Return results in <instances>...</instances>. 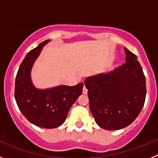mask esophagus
Masks as SVG:
<instances>
[{"instance_id": "esophagus-1", "label": "esophagus", "mask_w": 158, "mask_h": 158, "mask_svg": "<svg viewBox=\"0 0 158 158\" xmlns=\"http://www.w3.org/2000/svg\"><path fill=\"white\" fill-rule=\"evenodd\" d=\"M87 93H88V89H86L85 86L84 85V87H83V93H84V94H87Z\"/></svg>"}]
</instances>
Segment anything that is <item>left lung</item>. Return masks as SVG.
I'll return each mask as SVG.
<instances>
[{
	"label": "left lung",
	"mask_w": 158,
	"mask_h": 158,
	"mask_svg": "<svg viewBox=\"0 0 158 158\" xmlns=\"http://www.w3.org/2000/svg\"><path fill=\"white\" fill-rule=\"evenodd\" d=\"M126 63L107 74L85 80L89 107L103 129L120 130L135 121L144 105L146 77L137 56L127 48Z\"/></svg>",
	"instance_id": "obj_1"
}]
</instances>
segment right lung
I'll return each mask as SVG.
<instances>
[{
	"mask_svg": "<svg viewBox=\"0 0 158 158\" xmlns=\"http://www.w3.org/2000/svg\"><path fill=\"white\" fill-rule=\"evenodd\" d=\"M50 41L43 42L27 53L19 65L15 83V99L20 111L32 124L47 129L58 127L65 122L83 89V83L46 89L34 85L31 77L32 67L43 47Z\"/></svg>",
	"mask_w": 158,
	"mask_h": 158,
	"instance_id": "right-lung-1",
	"label": "right lung"
}]
</instances>
